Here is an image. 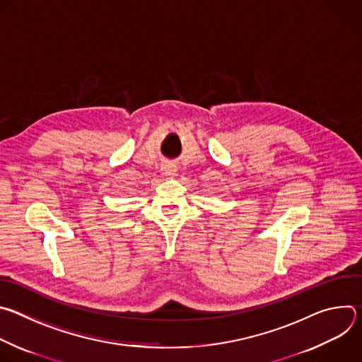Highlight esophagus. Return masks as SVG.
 <instances>
[{"mask_svg": "<svg viewBox=\"0 0 362 362\" xmlns=\"http://www.w3.org/2000/svg\"><path fill=\"white\" fill-rule=\"evenodd\" d=\"M163 175L165 176H175L176 175V169H175V166H170V165H166L165 168H163Z\"/></svg>", "mask_w": 362, "mask_h": 362, "instance_id": "1", "label": "esophagus"}]
</instances>
